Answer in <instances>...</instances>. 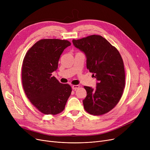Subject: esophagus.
<instances>
[{"label": "esophagus", "mask_w": 150, "mask_h": 150, "mask_svg": "<svg viewBox=\"0 0 150 150\" xmlns=\"http://www.w3.org/2000/svg\"><path fill=\"white\" fill-rule=\"evenodd\" d=\"M79 88H80V86L79 85H72V88L74 90H76V89H78Z\"/></svg>", "instance_id": "esophagus-1"}]
</instances>
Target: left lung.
I'll return each instance as SVG.
<instances>
[{"label": "left lung", "instance_id": "obj_1", "mask_svg": "<svg viewBox=\"0 0 150 150\" xmlns=\"http://www.w3.org/2000/svg\"><path fill=\"white\" fill-rule=\"evenodd\" d=\"M76 48L86 57V66L98 82L96 89L84 86L87 96L83 100L86 112L105 114L120 101L125 86V73L121 55L115 47L100 35L73 39Z\"/></svg>", "mask_w": 150, "mask_h": 150}]
</instances>
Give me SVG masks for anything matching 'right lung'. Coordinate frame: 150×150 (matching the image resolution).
Masks as SVG:
<instances>
[{
  "instance_id": "1",
  "label": "right lung",
  "mask_w": 150,
  "mask_h": 150,
  "mask_svg": "<svg viewBox=\"0 0 150 150\" xmlns=\"http://www.w3.org/2000/svg\"><path fill=\"white\" fill-rule=\"evenodd\" d=\"M70 45L67 40L41 39L31 47L23 59V90L32 105L44 114L61 112L71 94L69 84H62L52 76L58 69L61 54Z\"/></svg>"
}]
</instances>
